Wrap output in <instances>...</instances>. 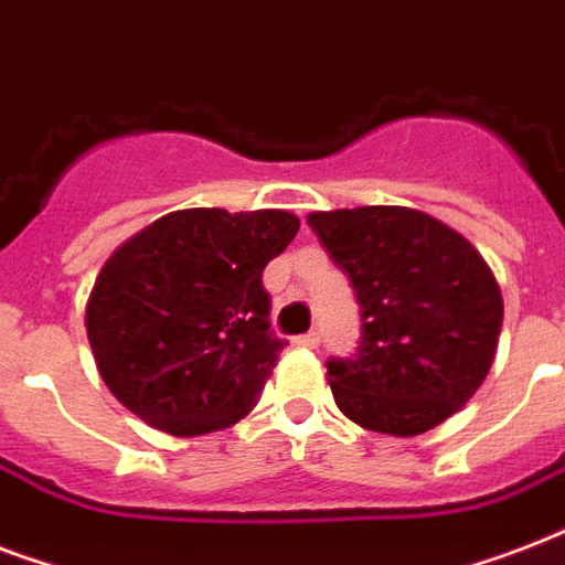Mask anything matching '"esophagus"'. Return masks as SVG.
Returning <instances> with one entry per match:
<instances>
[{
	"label": "esophagus",
	"mask_w": 565,
	"mask_h": 565,
	"mask_svg": "<svg viewBox=\"0 0 565 565\" xmlns=\"http://www.w3.org/2000/svg\"><path fill=\"white\" fill-rule=\"evenodd\" d=\"M296 345H301V349H317L319 334H317V331H308V334L296 337Z\"/></svg>",
	"instance_id": "1"
}]
</instances>
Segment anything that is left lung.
I'll return each mask as SVG.
<instances>
[{
  "mask_svg": "<svg viewBox=\"0 0 565 565\" xmlns=\"http://www.w3.org/2000/svg\"><path fill=\"white\" fill-rule=\"evenodd\" d=\"M363 313L361 349L328 361L337 407L361 428L416 437L463 407L499 349L504 299L481 252L402 204L308 213Z\"/></svg>",
  "mask_w": 565,
  "mask_h": 565,
  "instance_id": "1",
  "label": "left lung"
}]
</instances>
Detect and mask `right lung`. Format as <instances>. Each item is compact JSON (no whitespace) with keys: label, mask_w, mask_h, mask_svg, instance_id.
<instances>
[{"label":"right lung","mask_w":565,"mask_h":565,"mask_svg":"<svg viewBox=\"0 0 565 565\" xmlns=\"http://www.w3.org/2000/svg\"><path fill=\"white\" fill-rule=\"evenodd\" d=\"M296 234L290 211L188 207L128 237L84 310L93 361L117 402L172 437L248 416L287 345L269 331L260 275Z\"/></svg>","instance_id":"add662e5"}]
</instances>
